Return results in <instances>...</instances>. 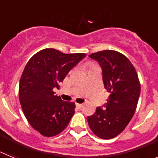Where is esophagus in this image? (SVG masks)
<instances>
[{
	"instance_id": "esophagus-1",
	"label": "esophagus",
	"mask_w": 158,
	"mask_h": 158,
	"mask_svg": "<svg viewBox=\"0 0 158 158\" xmlns=\"http://www.w3.org/2000/svg\"><path fill=\"white\" fill-rule=\"evenodd\" d=\"M82 106H83V104H78V103H76V107H77V108H81V107H82Z\"/></svg>"
}]
</instances>
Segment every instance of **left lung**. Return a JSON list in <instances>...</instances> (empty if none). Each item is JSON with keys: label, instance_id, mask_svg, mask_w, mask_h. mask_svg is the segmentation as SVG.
Returning a JSON list of instances; mask_svg holds the SVG:
<instances>
[{"label": "left lung", "instance_id": "obj_1", "mask_svg": "<svg viewBox=\"0 0 158 158\" xmlns=\"http://www.w3.org/2000/svg\"><path fill=\"white\" fill-rule=\"evenodd\" d=\"M89 57L100 63L104 88L110 95L104 109L97 107L88 117V123L94 135L111 139L119 135L133 117L140 96V81L135 66L118 51L105 50Z\"/></svg>", "mask_w": 158, "mask_h": 158}]
</instances>
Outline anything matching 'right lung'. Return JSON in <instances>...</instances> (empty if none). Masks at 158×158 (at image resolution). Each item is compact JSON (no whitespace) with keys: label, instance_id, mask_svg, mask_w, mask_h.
<instances>
[{"label":"right lung","instance_id":"1","mask_svg":"<svg viewBox=\"0 0 158 158\" xmlns=\"http://www.w3.org/2000/svg\"><path fill=\"white\" fill-rule=\"evenodd\" d=\"M85 56L84 53L64 54L46 48L25 65L19 80V102L31 126L43 136L62 132L74 114V102L62 100L53 89H59L60 82Z\"/></svg>","mask_w":158,"mask_h":158}]
</instances>
